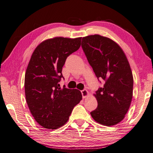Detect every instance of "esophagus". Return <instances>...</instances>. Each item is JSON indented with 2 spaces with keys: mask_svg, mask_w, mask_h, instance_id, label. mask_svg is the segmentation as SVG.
I'll return each mask as SVG.
<instances>
[{
  "mask_svg": "<svg viewBox=\"0 0 153 153\" xmlns=\"http://www.w3.org/2000/svg\"><path fill=\"white\" fill-rule=\"evenodd\" d=\"M81 94L82 95V98H85L87 97L88 95V91L87 89H83L81 91Z\"/></svg>",
  "mask_w": 153,
  "mask_h": 153,
  "instance_id": "34e87169",
  "label": "esophagus"
}]
</instances>
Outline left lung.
<instances>
[{"label": "left lung", "instance_id": "8db88e82", "mask_svg": "<svg viewBox=\"0 0 153 153\" xmlns=\"http://www.w3.org/2000/svg\"><path fill=\"white\" fill-rule=\"evenodd\" d=\"M81 46L98 80L105 81L96 91L98 105L91 115L101 124H118L132 99L133 76L126 56L116 42L100 35L82 37Z\"/></svg>", "mask_w": 153, "mask_h": 153}]
</instances>
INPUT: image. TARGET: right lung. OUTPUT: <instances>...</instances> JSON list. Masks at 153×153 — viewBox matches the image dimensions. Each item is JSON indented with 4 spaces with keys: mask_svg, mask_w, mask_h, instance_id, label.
Masks as SVG:
<instances>
[{
    "mask_svg": "<svg viewBox=\"0 0 153 153\" xmlns=\"http://www.w3.org/2000/svg\"><path fill=\"white\" fill-rule=\"evenodd\" d=\"M81 37H58L45 40L35 49L25 75V93L36 121L47 129H57L68 120L74 107L82 100L77 89L60 87L67 57L81 46Z\"/></svg>",
    "mask_w": 153,
    "mask_h": 153,
    "instance_id": "obj_1",
    "label": "right lung"
}]
</instances>
